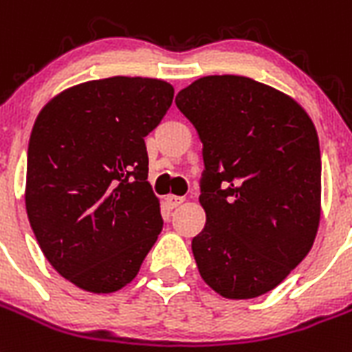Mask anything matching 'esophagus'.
<instances>
[{
	"label": "esophagus",
	"instance_id": "esophagus-1",
	"mask_svg": "<svg viewBox=\"0 0 352 352\" xmlns=\"http://www.w3.org/2000/svg\"><path fill=\"white\" fill-rule=\"evenodd\" d=\"M182 204H184V198L182 197H175V195H168L166 197V206L170 209H175V207L182 206Z\"/></svg>",
	"mask_w": 352,
	"mask_h": 352
}]
</instances>
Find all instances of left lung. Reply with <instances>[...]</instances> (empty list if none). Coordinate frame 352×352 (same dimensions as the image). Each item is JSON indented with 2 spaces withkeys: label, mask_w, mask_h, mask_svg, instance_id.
Returning <instances> with one entry per match:
<instances>
[{
  "label": "left lung",
  "mask_w": 352,
  "mask_h": 352,
  "mask_svg": "<svg viewBox=\"0 0 352 352\" xmlns=\"http://www.w3.org/2000/svg\"><path fill=\"white\" fill-rule=\"evenodd\" d=\"M175 104L204 143L207 223L191 243L200 276L227 299L265 294L316 241V125L292 97L244 76L197 79Z\"/></svg>",
  "instance_id": "8db88e82"
}]
</instances>
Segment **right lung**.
I'll list each match as a JSON object with an SVG mask.
<instances>
[{"label":"right lung","instance_id":"obj_1","mask_svg":"<svg viewBox=\"0 0 352 352\" xmlns=\"http://www.w3.org/2000/svg\"><path fill=\"white\" fill-rule=\"evenodd\" d=\"M172 100L166 81L115 76L67 88L36 117L26 212L49 264L79 289L120 290L157 241L145 136Z\"/></svg>","mask_w":352,"mask_h":352}]
</instances>
